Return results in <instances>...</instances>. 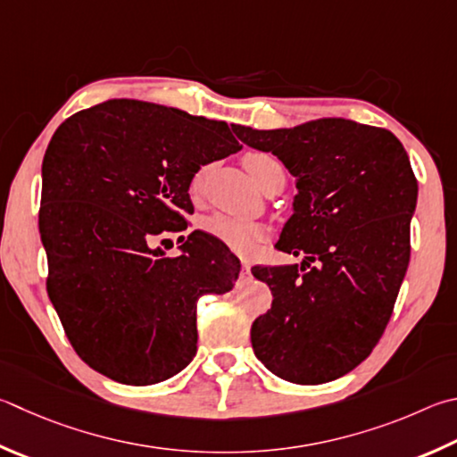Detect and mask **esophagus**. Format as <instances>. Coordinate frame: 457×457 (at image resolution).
Returning a JSON list of instances; mask_svg holds the SVG:
<instances>
[{
	"label": "esophagus",
	"mask_w": 457,
	"mask_h": 457,
	"mask_svg": "<svg viewBox=\"0 0 457 457\" xmlns=\"http://www.w3.org/2000/svg\"><path fill=\"white\" fill-rule=\"evenodd\" d=\"M247 273H250V263L242 262V276H247Z\"/></svg>",
	"instance_id": "esophagus-1"
}]
</instances>
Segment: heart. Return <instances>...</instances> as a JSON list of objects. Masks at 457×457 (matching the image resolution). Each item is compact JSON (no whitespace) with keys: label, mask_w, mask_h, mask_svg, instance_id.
<instances>
[{"label":"heart","mask_w":457,"mask_h":457,"mask_svg":"<svg viewBox=\"0 0 457 457\" xmlns=\"http://www.w3.org/2000/svg\"><path fill=\"white\" fill-rule=\"evenodd\" d=\"M245 170L250 171V176L255 179V184L260 187H270L276 179H286L284 165L273 157L271 154L265 152H250L244 157ZM205 178V170L195 173L192 184H189V192L192 195H197L202 192V184ZM204 234L212 236L221 242L231 252L242 253V255H252L257 245H260L265 237H268V229H265L262 223L255 221H244L237 218H229V215L215 213L205 218L202 221Z\"/></svg>","instance_id":"obj_1"}]
</instances>
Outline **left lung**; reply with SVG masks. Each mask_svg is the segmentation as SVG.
Returning a JSON list of instances; mask_svg holds the SVG:
<instances>
[{
	"label": "left lung",
	"instance_id": "8db88e82",
	"mask_svg": "<svg viewBox=\"0 0 457 457\" xmlns=\"http://www.w3.org/2000/svg\"><path fill=\"white\" fill-rule=\"evenodd\" d=\"M237 137L295 178L276 247L303 255L302 265L252 270L273 295L252 326L253 353L292 384L342 378L379 342L408 271L418 202L410 157L392 131L342 118L239 128Z\"/></svg>",
	"mask_w": 457,
	"mask_h": 457
}]
</instances>
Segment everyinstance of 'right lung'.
Wrapping results in <instances>:
<instances>
[{"mask_svg":"<svg viewBox=\"0 0 457 457\" xmlns=\"http://www.w3.org/2000/svg\"><path fill=\"white\" fill-rule=\"evenodd\" d=\"M239 128L137 99H110L57 128L41 165L47 295L89 368L152 386L194 360L197 300L229 292L239 262L197 229L178 257L157 242L187 228L189 184L242 149Z\"/></svg>","mask_w":457,"mask_h":457,"instance_id":"1","label":"right lung"}]
</instances>
